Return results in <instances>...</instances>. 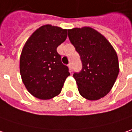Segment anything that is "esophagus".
Instances as JSON below:
<instances>
[{"instance_id":"esophagus-1","label":"esophagus","mask_w":132,"mask_h":132,"mask_svg":"<svg viewBox=\"0 0 132 132\" xmlns=\"http://www.w3.org/2000/svg\"><path fill=\"white\" fill-rule=\"evenodd\" d=\"M68 67H69V70H70L71 72H72V64H71V63H70V64H69V65H68Z\"/></svg>"}]
</instances>
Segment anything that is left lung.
<instances>
[{"label":"left lung","mask_w":132,"mask_h":132,"mask_svg":"<svg viewBox=\"0 0 132 132\" xmlns=\"http://www.w3.org/2000/svg\"><path fill=\"white\" fill-rule=\"evenodd\" d=\"M68 35L83 64L81 72L73 75L79 93L89 100L105 97L120 71L116 51L102 34L89 26L68 29Z\"/></svg>","instance_id":"8db88e82"}]
</instances>
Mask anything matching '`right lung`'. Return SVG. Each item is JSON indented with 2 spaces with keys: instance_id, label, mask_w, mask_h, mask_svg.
<instances>
[{
  "instance_id": "obj_1",
  "label": "right lung",
  "mask_w": 132,
  "mask_h": 132,
  "mask_svg": "<svg viewBox=\"0 0 132 132\" xmlns=\"http://www.w3.org/2000/svg\"><path fill=\"white\" fill-rule=\"evenodd\" d=\"M67 29L46 24L28 38L20 57V73L28 92L40 100L58 95L70 75L57 48L66 40Z\"/></svg>"
}]
</instances>
